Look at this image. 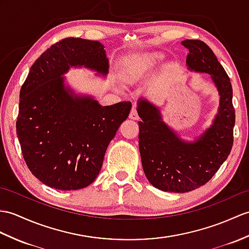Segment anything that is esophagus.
<instances>
[{
  "label": "esophagus",
  "instance_id": "esophagus-1",
  "mask_svg": "<svg viewBox=\"0 0 249 249\" xmlns=\"http://www.w3.org/2000/svg\"><path fill=\"white\" fill-rule=\"evenodd\" d=\"M129 119H131V120H138L139 119V115H138L137 109H136L135 106L131 108V111L129 113Z\"/></svg>",
  "mask_w": 249,
  "mask_h": 249
}]
</instances>
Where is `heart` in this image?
Returning a JSON list of instances; mask_svg holds the SVG:
<instances>
[{"mask_svg": "<svg viewBox=\"0 0 249 249\" xmlns=\"http://www.w3.org/2000/svg\"><path fill=\"white\" fill-rule=\"evenodd\" d=\"M163 58V55L159 52L138 55L127 61L124 68V75L128 78H138L153 68L156 62Z\"/></svg>", "mask_w": 249, "mask_h": 249, "instance_id": "obj_1", "label": "heart"}]
</instances>
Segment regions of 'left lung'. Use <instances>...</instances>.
Returning <instances> with one entry per match:
<instances>
[{"mask_svg":"<svg viewBox=\"0 0 249 249\" xmlns=\"http://www.w3.org/2000/svg\"><path fill=\"white\" fill-rule=\"evenodd\" d=\"M181 43L189 50L188 70L209 74L218 92V108L211 125L193 141L183 140L164 122L158 106L144 97L137 104L144 174L155 188L174 193L190 192L210 180L230 154L235 123L232 87L214 53L200 40Z\"/></svg>","mask_w":249,"mask_h":249,"instance_id":"obj_1","label":"left lung"}]
</instances>
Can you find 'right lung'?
Instances as JSON below:
<instances>
[{
	"label": "right lung",
	"mask_w": 249,
	"mask_h": 249,
	"mask_svg": "<svg viewBox=\"0 0 249 249\" xmlns=\"http://www.w3.org/2000/svg\"><path fill=\"white\" fill-rule=\"evenodd\" d=\"M104 48L92 40L63 39L35 61L21 88L17 136L23 158L50 188L79 190L93 182L109 143L128 118L130 102L102 106L94 96L76 93L65 77L71 68L106 77Z\"/></svg>",
	"instance_id": "1"
}]
</instances>
